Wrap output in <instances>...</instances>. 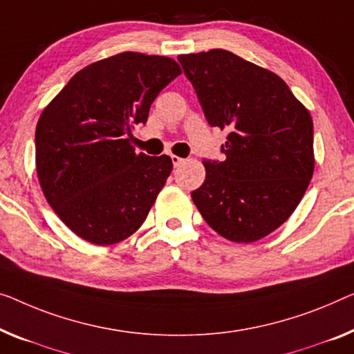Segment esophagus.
I'll return each mask as SVG.
<instances>
[{
  "instance_id": "1",
  "label": "esophagus",
  "mask_w": 354,
  "mask_h": 354,
  "mask_svg": "<svg viewBox=\"0 0 354 354\" xmlns=\"http://www.w3.org/2000/svg\"><path fill=\"white\" fill-rule=\"evenodd\" d=\"M171 162L175 167H179L184 163V159H181V157H178V156H171Z\"/></svg>"
}]
</instances>
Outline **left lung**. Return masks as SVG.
<instances>
[{"instance_id":"obj_1","label":"left lung","mask_w":354,"mask_h":354,"mask_svg":"<svg viewBox=\"0 0 354 354\" xmlns=\"http://www.w3.org/2000/svg\"><path fill=\"white\" fill-rule=\"evenodd\" d=\"M178 60L208 124L229 130L225 160H203L195 207L224 239L261 240L286 223L313 176L312 115L281 77L229 50Z\"/></svg>"}]
</instances>
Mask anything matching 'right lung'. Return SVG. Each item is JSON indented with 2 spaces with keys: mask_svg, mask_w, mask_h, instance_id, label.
Segmentation results:
<instances>
[{
  "mask_svg": "<svg viewBox=\"0 0 354 354\" xmlns=\"http://www.w3.org/2000/svg\"><path fill=\"white\" fill-rule=\"evenodd\" d=\"M181 75L173 59L122 52L82 68L36 125V171L55 214L86 241L114 245L135 234L170 176L168 156L130 145L163 87Z\"/></svg>",
  "mask_w": 354,
  "mask_h": 354,
  "instance_id": "obj_1",
  "label": "right lung"
}]
</instances>
